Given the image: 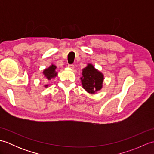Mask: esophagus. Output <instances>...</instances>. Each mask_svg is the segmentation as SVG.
Wrapping results in <instances>:
<instances>
[{
  "label": "esophagus",
  "instance_id": "obj_1",
  "mask_svg": "<svg viewBox=\"0 0 154 154\" xmlns=\"http://www.w3.org/2000/svg\"><path fill=\"white\" fill-rule=\"evenodd\" d=\"M68 67H69V68H71V69H73L74 67H75V66H74V65H73V64H69V65H68Z\"/></svg>",
  "mask_w": 154,
  "mask_h": 154
}]
</instances>
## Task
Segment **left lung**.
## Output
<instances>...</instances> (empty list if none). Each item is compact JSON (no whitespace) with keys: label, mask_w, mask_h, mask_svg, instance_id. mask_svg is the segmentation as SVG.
I'll use <instances>...</instances> for the list:
<instances>
[{"label":"left lung","mask_w":154,"mask_h":154,"mask_svg":"<svg viewBox=\"0 0 154 154\" xmlns=\"http://www.w3.org/2000/svg\"><path fill=\"white\" fill-rule=\"evenodd\" d=\"M81 80L83 89L89 93L94 94L102 89L104 76L92 64L89 63L83 69Z\"/></svg>","instance_id":"8db88e82"}]
</instances>
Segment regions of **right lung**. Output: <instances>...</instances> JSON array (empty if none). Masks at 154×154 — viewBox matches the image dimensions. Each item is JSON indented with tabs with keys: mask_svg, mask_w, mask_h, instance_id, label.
I'll return each mask as SVG.
<instances>
[{
	"mask_svg": "<svg viewBox=\"0 0 154 154\" xmlns=\"http://www.w3.org/2000/svg\"><path fill=\"white\" fill-rule=\"evenodd\" d=\"M55 69H56V66L52 64L48 68L45 69L44 70L43 74L45 75V77L48 81H50L52 78H54L57 76V73L55 71ZM48 86V85H45L44 87H47Z\"/></svg>",
	"mask_w": 154,
	"mask_h": 154,
	"instance_id": "add662e5",
	"label": "right lung"
}]
</instances>
